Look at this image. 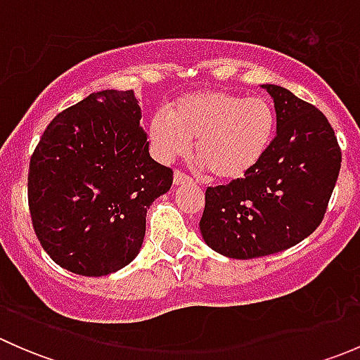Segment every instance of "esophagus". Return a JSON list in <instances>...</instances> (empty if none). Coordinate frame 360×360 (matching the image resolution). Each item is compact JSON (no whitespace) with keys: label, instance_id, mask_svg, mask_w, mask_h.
<instances>
[{"label":"esophagus","instance_id":"34e87169","mask_svg":"<svg viewBox=\"0 0 360 360\" xmlns=\"http://www.w3.org/2000/svg\"><path fill=\"white\" fill-rule=\"evenodd\" d=\"M191 183V177L186 176L184 172H181V170H176L174 172V184L176 186H181V184H190Z\"/></svg>","mask_w":360,"mask_h":360}]
</instances>
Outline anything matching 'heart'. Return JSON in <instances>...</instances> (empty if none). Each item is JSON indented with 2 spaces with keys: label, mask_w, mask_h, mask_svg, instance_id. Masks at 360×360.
<instances>
[{
  "label": "heart",
  "mask_w": 360,
  "mask_h": 360,
  "mask_svg": "<svg viewBox=\"0 0 360 360\" xmlns=\"http://www.w3.org/2000/svg\"><path fill=\"white\" fill-rule=\"evenodd\" d=\"M275 127L274 108L261 97L200 90L174 101L170 115L155 112L150 139L162 160L184 155L195 139V157L214 179L238 181L264 158Z\"/></svg>",
  "instance_id": "heart-1"
}]
</instances>
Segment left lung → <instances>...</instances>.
<instances>
[{
    "label": "left lung",
    "mask_w": 360,
    "mask_h": 360,
    "mask_svg": "<svg viewBox=\"0 0 360 360\" xmlns=\"http://www.w3.org/2000/svg\"><path fill=\"white\" fill-rule=\"evenodd\" d=\"M263 86L275 103L277 136L252 172L207 188L200 219L205 244L233 259L281 252L314 233L341 167L324 112L284 86Z\"/></svg>",
    "instance_id": "1"
}]
</instances>
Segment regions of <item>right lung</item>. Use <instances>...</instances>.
Wrapping results in <instances>:
<instances>
[{
	"mask_svg": "<svg viewBox=\"0 0 360 360\" xmlns=\"http://www.w3.org/2000/svg\"><path fill=\"white\" fill-rule=\"evenodd\" d=\"M132 90L90 94L56 116L31 157L27 200L41 248L66 270L110 275L139 254L146 212L172 186L150 157Z\"/></svg>",
	"mask_w": 360,
	"mask_h": 360,
	"instance_id": "add662e5",
	"label": "right lung"
}]
</instances>
